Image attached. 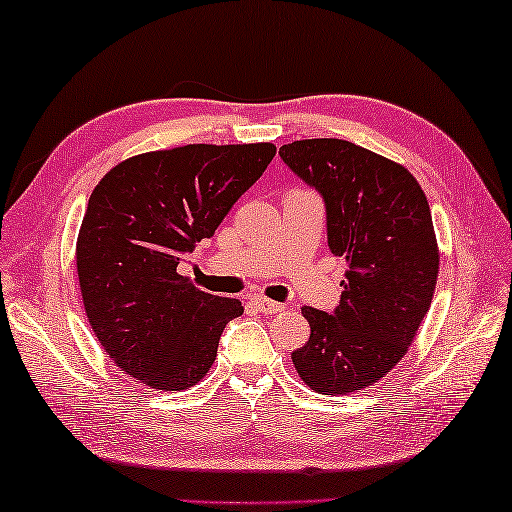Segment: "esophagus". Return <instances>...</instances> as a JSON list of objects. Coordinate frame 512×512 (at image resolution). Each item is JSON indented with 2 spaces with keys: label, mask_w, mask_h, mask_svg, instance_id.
I'll return each mask as SVG.
<instances>
[{
  "label": "esophagus",
  "mask_w": 512,
  "mask_h": 512,
  "mask_svg": "<svg viewBox=\"0 0 512 512\" xmlns=\"http://www.w3.org/2000/svg\"><path fill=\"white\" fill-rule=\"evenodd\" d=\"M254 306L261 310V312H265V315H276V312H283L285 310L283 303L272 301V299H265V297H256L254 299Z\"/></svg>",
  "instance_id": "esophagus-1"
}]
</instances>
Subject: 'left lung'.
<instances>
[{
  "instance_id": "left-lung-1",
  "label": "left lung",
  "mask_w": 512,
  "mask_h": 512,
  "mask_svg": "<svg viewBox=\"0 0 512 512\" xmlns=\"http://www.w3.org/2000/svg\"><path fill=\"white\" fill-rule=\"evenodd\" d=\"M281 159L324 195L328 247L346 258L337 310L303 308L306 346L292 353L299 378L324 396L382 380L432 306L438 242L427 197L409 170L344 139H301Z\"/></svg>"
}]
</instances>
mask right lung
<instances>
[{
  "instance_id": "add662e5",
  "label": "right lung",
  "mask_w": 512,
  "mask_h": 512,
  "mask_svg": "<svg viewBox=\"0 0 512 512\" xmlns=\"http://www.w3.org/2000/svg\"><path fill=\"white\" fill-rule=\"evenodd\" d=\"M274 143H188L116 164L89 195L76 272L89 326L130 378L159 391L200 382L245 308L177 272L265 173Z\"/></svg>"
}]
</instances>
